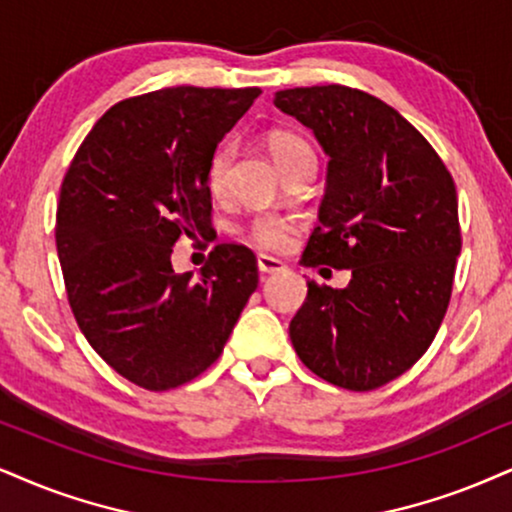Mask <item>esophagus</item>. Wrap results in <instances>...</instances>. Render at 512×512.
<instances>
[{"label":"esophagus","instance_id":"1","mask_svg":"<svg viewBox=\"0 0 512 512\" xmlns=\"http://www.w3.org/2000/svg\"><path fill=\"white\" fill-rule=\"evenodd\" d=\"M282 268H285V266H282V261H277V258L268 256V254H258V270H261L263 275L280 273Z\"/></svg>","mask_w":512,"mask_h":512}]
</instances>
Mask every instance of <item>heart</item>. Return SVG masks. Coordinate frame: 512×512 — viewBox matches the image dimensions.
Here are the masks:
<instances>
[{"instance_id":"heart-1","label":"heart","mask_w":512,"mask_h":512,"mask_svg":"<svg viewBox=\"0 0 512 512\" xmlns=\"http://www.w3.org/2000/svg\"><path fill=\"white\" fill-rule=\"evenodd\" d=\"M268 149H270V154L275 156L277 166H280L282 161L289 159V156L296 154V151L311 149V147H308V142L301 140V137L285 135V132H282V135L270 137ZM232 154H235V151H232L230 144H223V147H218L216 151H213L211 161H208L206 187L213 197H223V194L227 192ZM294 230H296L294 220L273 216V213H263V216H256L249 223V227H246V237H249L254 244L261 246V249L285 251L287 246L292 244Z\"/></svg>"}]
</instances>
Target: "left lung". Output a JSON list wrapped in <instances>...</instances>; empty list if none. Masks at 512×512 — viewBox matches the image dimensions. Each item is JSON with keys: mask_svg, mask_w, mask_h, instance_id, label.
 <instances>
[{"mask_svg": "<svg viewBox=\"0 0 512 512\" xmlns=\"http://www.w3.org/2000/svg\"><path fill=\"white\" fill-rule=\"evenodd\" d=\"M273 102L330 156L304 263L351 270L344 289L308 280L289 339L325 382L377 389L420 361L449 308L463 244L456 185L432 144L368 92L294 87Z\"/></svg>", "mask_w": 512, "mask_h": 512, "instance_id": "1", "label": "left lung"}]
</instances>
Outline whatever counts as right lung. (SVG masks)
Segmentation results:
<instances>
[{"mask_svg":"<svg viewBox=\"0 0 512 512\" xmlns=\"http://www.w3.org/2000/svg\"><path fill=\"white\" fill-rule=\"evenodd\" d=\"M258 87H163L111 106L75 151L56 208V251L80 332L118 375L180 387L223 353L258 287L254 251L218 244L194 277L180 237L211 230L206 166Z\"/></svg>","mask_w":512,"mask_h":512,"instance_id":"right-lung-1","label":"right lung"}]
</instances>
